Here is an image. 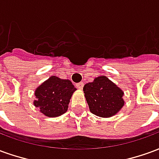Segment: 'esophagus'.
Returning a JSON list of instances; mask_svg holds the SVG:
<instances>
[{"label": "esophagus", "mask_w": 159, "mask_h": 159, "mask_svg": "<svg viewBox=\"0 0 159 159\" xmlns=\"http://www.w3.org/2000/svg\"><path fill=\"white\" fill-rule=\"evenodd\" d=\"M83 83H76V87L77 88V89H82L83 88Z\"/></svg>", "instance_id": "34e87169"}]
</instances>
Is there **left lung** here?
<instances>
[{
	"mask_svg": "<svg viewBox=\"0 0 159 159\" xmlns=\"http://www.w3.org/2000/svg\"><path fill=\"white\" fill-rule=\"evenodd\" d=\"M90 111L96 116L109 117L117 113L124 105L123 92L107 76H98L83 87Z\"/></svg>",
	"mask_w": 159,
	"mask_h": 159,
	"instance_id": "8db88e82",
	"label": "left lung"
}]
</instances>
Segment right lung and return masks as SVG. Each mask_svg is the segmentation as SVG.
I'll return each mask as SVG.
<instances>
[{
	"label": "right lung",
	"mask_w": 159,
	"mask_h": 159,
	"mask_svg": "<svg viewBox=\"0 0 159 159\" xmlns=\"http://www.w3.org/2000/svg\"><path fill=\"white\" fill-rule=\"evenodd\" d=\"M76 89L70 80L52 76L36 89L35 95L37 100L34 101V105L47 117H59L66 112Z\"/></svg>",
	"instance_id": "1"
}]
</instances>
